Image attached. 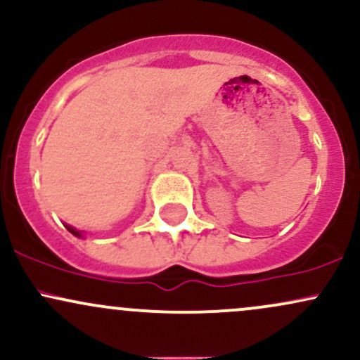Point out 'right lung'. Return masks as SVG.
<instances>
[{"label": "right lung", "instance_id": "obj_1", "mask_svg": "<svg viewBox=\"0 0 360 360\" xmlns=\"http://www.w3.org/2000/svg\"><path fill=\"white\" fill-rule=\"evenodd\" d=\"M65 229H68V230H69V232H71L72 235H76V237H79V238H82V233L79 232V230L72 229V226H69V225H65Z\"/></svg>", "mask_w": 360, "mask_h": 360}]
</instances>
